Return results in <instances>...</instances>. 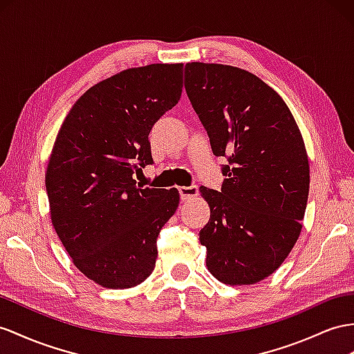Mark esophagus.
<instances>
[{"mask_svg":"<svg viewBox=\"0 0 354 354\" xmlns=\"http://www.w3.org/2000/svg\"><path fill=\"white\" fill-rule=\"evenodd\" d=\"M198 194L197 185H189V187H179V196L183 201H189Z\"/></svg>","mask_w":354,"mask_h":354,"instance_id":"obj_1","label":"esophagus"}]
</instances>
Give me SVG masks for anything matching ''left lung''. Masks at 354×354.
<instances>
[{
  "label": "left lung",
  "mask_w": 354,
  "mask_h": 354,
  "mask_svg": "<svg viewBox=\"0 0 354 354\" xmlns=\"http://www.w3.org/2000/svg\"><path fill=\"white\" fill-rule=\"evenodd\" d=\"M185 91L225 157L220 192L201 187L211 218L201 230L206 266L224 284L245 286L281 266L301 234L310 165L299 127L277 91L247 70L188 62Z\"/></svg>",
  "instance_id": "left-lung-1"
}]
</instances>
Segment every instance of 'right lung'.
<instances>
[{
  "instance_id": "right-lung-1",
  "label": "right lung",
  "mask_w": 354,
  "mask_h": 354,
  "mask_svg": "<svg viewBox=\"0 0 354 354\" xmlns=\"http://www.w3.org/2000/svg\"><path fill=\"white\" fill-rule=\"evenodd\" d=\"M183 94V64L124 70L80 97L46 170L50 218L76 268L107 288L143 283L157 239L179 205L176 188H139L152 165L149 133Z\"/></svg>"
}]
</instances>
